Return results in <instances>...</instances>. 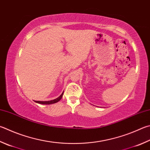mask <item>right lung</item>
<instances>
[{"label":"right lung","mask_w":150,"mask_h":150,"mask_svg":"<svg viewBox=\"0 0 150 150\" xmlns=\"http://www.w3.org/2000/svg\"><path fill=\"white\" fill-rule=\"evenodd\" d=\"M64 92H62V94L59 96L58 98H57L56 99H54L52 100H50V101H45V102H41V101H35V102H37L38 103H41V104H52V103H55L56 102H59V100L62 99V96H63Z\"/></svg>","instance_id":"1"}]
</instances>
